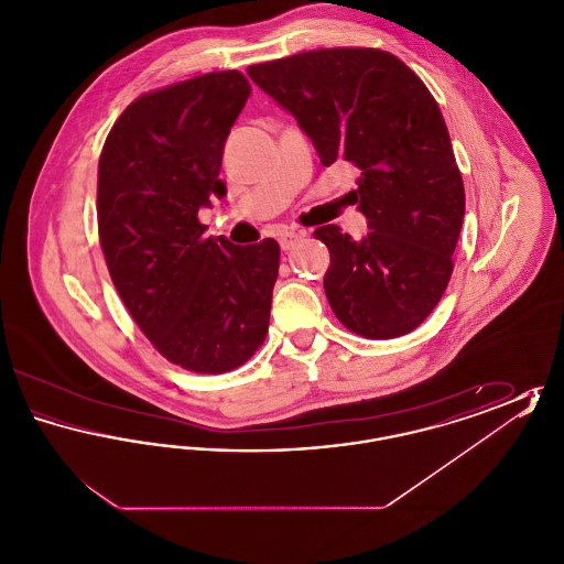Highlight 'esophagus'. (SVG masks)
Here are the masks:
<instances>
[{
    "label": "esophagus",
    "instance_id": "obj_1",
    "mask_svg": "<svg viewBox=\"0 0 564 564\" xmlns=\"http://www.w3.org/2000/svg\"><path fill=\"white\" fill-rule=\"evenodd\" d=\"M304 237H306V232H292V230H288V232H281V235H279V245H281L283 251H290V249H294L295 245L302 241Z\"/></svg>",
    "mask_w": 564,
    "mask_h": 564
}]
</instances>
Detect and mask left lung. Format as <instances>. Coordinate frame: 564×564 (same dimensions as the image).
<instances>
[{"mask_svg":"<svg viewBox=\"0 0 564 564\" xmlns=\"http://www.w3.org/2000/svg\"><path fill=\"white\" fill-rule=\"evenodd\" d=\"M290 111L323 166L355 164L359 212L370 232L315 230L332 264V311L366 338H398L427 319L453 274L465 189L451 134L427 86L398 56L322 48L247 67Z\"/></svg>","mask_w":564,"mask_h":564,"instance_id":"1","label":"left lung"}]
</instances>
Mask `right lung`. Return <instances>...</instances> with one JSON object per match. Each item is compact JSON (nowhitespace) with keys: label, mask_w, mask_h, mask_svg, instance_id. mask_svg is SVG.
<instances>
[{"label":"right lung","mask_w":564,"mask_h":564,"mask_svg":"<svg viewBox=\"0 0 564 564\" xmlns=\"http://www.w3.org/2000/svg\"><path fill=\"white\" fill-rule=\"evenodd\" d=\"M251 95L215 72L143 95L111 127L97 182L111 281L162 355L200 375L242 366L269 332L279 242L205 237L198 212L224 196V145Z\"/></svg>","instance_id":"right-lung-1"}]
</instances>
